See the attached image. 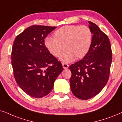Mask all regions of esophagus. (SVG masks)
I'll list each match as a JSON object with an SVG mask.
<instances>
[{
	"mask_svg": "<svg viewBox=\"0 0 122 122\" xmlns=\"http://www.w3.org/2000/svg\"><path fill=\"white\" fill-rule=\"evenodd\" d=\"M62 66H63V67H64V69H67L69 66V65H68L67 64H66V63H62Z\"/></svg>",
	"mask_w": 122,
	"mask_h": 122,
	"instance_id": "34e87169",
	"label": "esophagus"
}]
</instances>
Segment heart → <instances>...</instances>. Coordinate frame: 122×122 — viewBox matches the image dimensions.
<instances>
[{"mask_svg":"<svg viewBox=\"0 0 122 122\" xmlns=\"http://www.w3.org/2000/svg\"><path fill=\"white\" fill-rule=\"evenodd\" d=\"M92 35L90 29L85 25H66L55 32L54 38H47L45 46L49 52L56 57H60L65 62H70L75 58H83L90 51Z\"/></svg>","mask_w":122,"mask_h":122,"instance_id":"1","label":"heart"}]
</instances>
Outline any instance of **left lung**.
Segmentation results:
<instances>
[{
	"label": "left lung",
	"instance_id": "left-lung-1",
	"mask_svg": "<svg viewBox=\"0 0 122 122\" xmlns=\"http://www.w3.org/2000/svg\"><path fill=\"white\" fill-rule=\"evenodd\" d=\"M93 34L90 51L80 60L69 66L71 90L77 98L87 100L96 96L108 82L112 61L110 43L107 35L98 26L89 21Z\"/></svg>",
	"mask_w": 122,
	"mask_h": 122
}]
</instances>
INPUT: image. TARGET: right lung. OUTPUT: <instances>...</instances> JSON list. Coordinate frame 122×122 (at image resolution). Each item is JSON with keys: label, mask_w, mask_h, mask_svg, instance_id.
Wrapping results in <instances>:
<instances>
[{"label": "right lung", "mask_w": 122, "mask_h": 122, "mask_svg": "<svg viewBox=\"0 0 122 122\" xmlns=\"http://www.w3.org/2000/svg\"><path fill=\"white\" fill-rule=\"evenodd\" d=\"M56 28L30 26L16 37L13 45L11 58L15 80L24 92L34 98L48 95L64 70L45 45V38Z\"/></svg>", "instance_id": "obj_1"}]
</instances>
